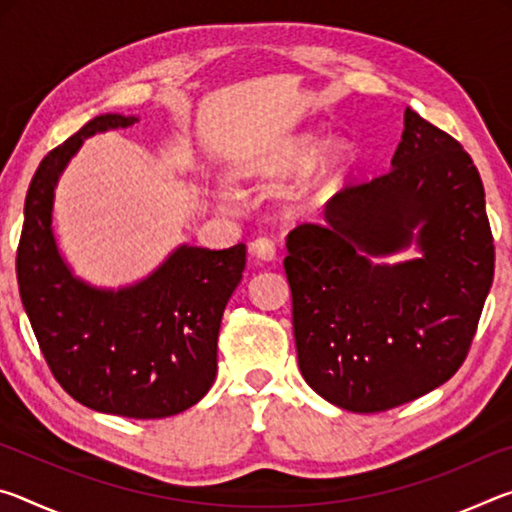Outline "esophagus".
<instances>
[{"instance_id":"obj_1","label":"esophagus","mask_w":512,"mask_h":512,"mask_svg":"<svg viewBox=\"0 0 512 512\" xmlns=\"http://www.w3.org/2000/svg\"><path fill=\"white\" fill-rule=\"evenodd\" d=\"M250 253H253L257 259H262V262H271L275 257V244L268 237H257L250 241Z\"/></svg>"}]
</instances>
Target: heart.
<instances>
[{
    "label": "heart",
    "instance_id": "heart-1",
    "mask_svg": "<svg viewBox=\"0 0 512 512\" xmlns=\"http://www.w3.org/2000/svg\"><path fill=\"white\" fill-rule=\"evenodd\" d=\"M323 149L325 142L318 140V137H296V140L287 144V149H282V153H277L273 160L264 162V167L259 169V176L268 180H284L296 176V173L309 169L320 158ZM345 162H348V149L345 146H336L332 155H329L325 176H332V173L343 169Z\"/></svg>",
    "mask_w": 512,
    "mask_h": 512
}]
</instances>
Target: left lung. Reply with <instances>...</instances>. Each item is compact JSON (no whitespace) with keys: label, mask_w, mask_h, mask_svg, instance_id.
<instances>
[{"label":"left lung","mask_w":512,"mask_h":512,"mask_svg":"<svg viewBox=\"0 0 512 512\" xmlns=\"http://www.w3.org/2000/svg\"><path fill=\"white\" fill-rule=\"evenodd\" d=\"M423 257L377 265L410 243ZM298 366L341 409L379 413L445 384L470 352L495 277L485 192L461 142L406 108L391 169L350 183L325 223L287 237Z\"/></svg>","instance_id":"1"}]
</instances>
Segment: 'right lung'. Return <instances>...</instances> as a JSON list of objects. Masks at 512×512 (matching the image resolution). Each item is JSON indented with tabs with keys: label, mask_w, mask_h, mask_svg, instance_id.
<instances>
[{
	"label": "right lung",
	"mask_w": 512,
	"mask_h": 512,
	"mask_svg": "<svg viewBox=\"0 0 512 512\" xmlns=\"http://www.w3.org/2000/svg\"><path fill=\"white\" fill-rule=\"evenodd\" d=\"M99 115L42 158L24 201L17 287L45 361L88 409L160 420L194 406L216 377L223 309L246 268V246H180L140 284L99 291L76 280L51 232L54 187L85 137L128 128Z\"/></svg>",
	"instance_id": "add662e5"
}]
</instances>
